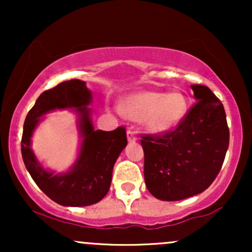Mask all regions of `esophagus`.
<instances>
[{"mask_svg":"<svg viewBox=\"0 0 252 252\" xmlns=\"http://www.w3.org/2000/svg\"><path fill=\"white\" fill-rule=\"evenodd\" d=\"M126 137H128V141L129 142H135L136 140H137V137H136V135H135V132L132 131V130H128V131H126Z\"/></svg>","mask_w":252,"mask_h":252,"instance_id":"1","label":"esophagus"}]
</instances>
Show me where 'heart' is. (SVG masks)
Here are the masks:
<instances>
[{"mask_svg": "<svg viewBox=\"0 0 252 252\" xmlns=\"http://www.w3.org/2000/svg\"><path fill=\"white\" fill-rule=\"evenodd\" d=\"M187 109V98L180 91L137 92L124 98L120 106L124 116L143 121L149 131L158 134L175 128L184 120Z\"/></svg>", "mask_w": 252, "mask_h": 252, "instance_id": "1", "label": "heart"}]
</instances>
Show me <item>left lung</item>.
<instances>
[{
	"label": "left lung",
	"mask_w": 252,
	"mask_h": 252,
	"mask_svg": "<svg viewBox=\"0 0 252 252\" xmlns=\"http://www.w3.org/2000/svg\"><path fill=\"white\" fill-rule=\"evenodd\" d=\"M196 103L174 130L141 136L144 181L156 199L204 192L220 172L230 141L224 106L207 86L190 85Z\"/></svg>",
	"instance_id": "1"
}]
</instances>
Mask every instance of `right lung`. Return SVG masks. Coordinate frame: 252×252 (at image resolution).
<instances>
[{
  "label": "right lung",
  "mask_w": 252,
  "mask_h": 252,
  "mask_svg": "<svg viewBox=\"0 0 252 252\" xmlns=\"http://www.w3.org/2000/svg\"><path fill=\"white\" fill-rule=\"evenodd\" d=\"M91 100V91L86 88L85 82L79 79L63 82L40 94L24 124L21 153L26 168L39 189L63 206H89L102 200L111 185L114 164L128 143L124 126L112 131L94 129L91 109L88 106ZM63 108H74L77 112L83 141L71 169L54 175L37 161L30 148V138L42 119L40 117L50 111Z\"/></svg>",
  "instance_id": "right-lung-1"
}]
</instances>
